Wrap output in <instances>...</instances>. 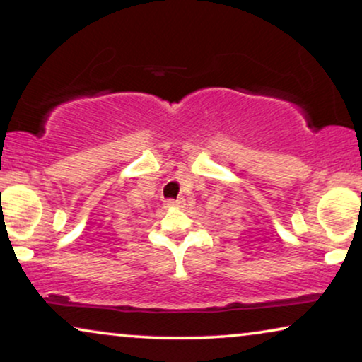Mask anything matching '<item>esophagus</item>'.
I'll list each match as a JSON object with an SVG mask.
<instances>
[{"label":"esophagus","mask_w":362,"mask_h":362,"mask_svg":"<svg viewBox=\"0 0 362 362\" xmlns=\"http://www.w3.org/2000/svg\"><path fill=\"white\" fill-rule=\"evenodd\" d=\"M165 206L166 207H182V206H185V201H182V199H168L165 202Z\"/></svg>","instance_id":"esophagus-1"}]
</instances>
